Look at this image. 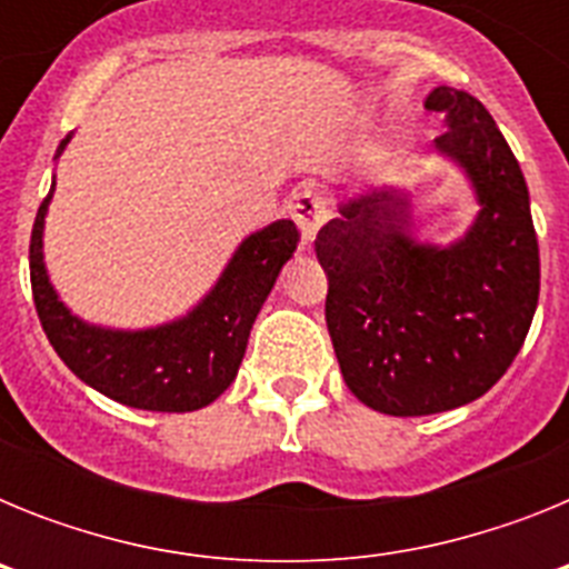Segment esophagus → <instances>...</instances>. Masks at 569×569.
<instances>
[{"label":"esophagus","instance_id":"1","mask_svg":"<svg viewBox=\"0 0 569 569\" xmlns=\"http://www.w3.org/2000/svg\"><path fill=\"white\" fill-rule=\"evenodd\" d=\"M328 199H325V193H319V190H301L299 199H296L293 204V219L296 224H299L301 230V239H305V244H310V241L316 239V233H319V228L325 222H328Z\"/></svg>","mask_w":569,"mask_h":569}]
</instances>
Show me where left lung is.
<instances>
[{
    "instance_id": "obj_1",
    "label": "left lung",
    "mask_w": 569,
    "mask_h": 569,
    "mask_svg": "<svg viewBox=\"0 0 569 569\" xmlns=\"http://www.w3.org/2000/svg\"><path fill=\"white\" fill-rule=\"evenodd\" d=\"M439 153L461 164L481 210L450 248L410 236L396 188L341 202L316 236L330 341L350 393L387 416L479 399L519 356L539 305V239L519 162L476 97L436 88Z\"/></svg>"
}]
</instances>
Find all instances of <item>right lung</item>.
<instances>
[{
	"instance_id": "right-lung-1",
	"label": "right lung",
	"mask_w": 569,
	"mask_h": 569,
	"mask_svg": "<svg viewBox=\"0 0 569 569\" xmlns=\"http://www.w3.org/2000/svg\"><path fill=\"white\" fill-rule=\"evenodd\" d=\"M70 136H64L57 156ZM53 188L39 204L30 233V288L39 321L59 359L93 390L119 405L188 413L216 401L236 379L250 328L273 290L281 264L299 244L290 219L248 236L222 279L184 319L150 330H104L84 325L59 301L42 261V228Z\"/></svg>"
}]
</instances>
